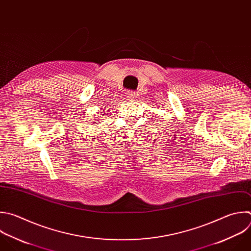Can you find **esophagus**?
<instances>
[{
  "label": "esophagus",
  "mask_w": 251,
  "mask_h": 251,
  "mask_svg": "<svg viewBox=\"0 0 251 251\" xmlns=\"http://www.w3.org/2000/svg\"><path fill=\"white\" fill-rule=\"evenodd\" d=\"M136 98H137V94H136V92H134V91H130V92H128V93H127V99H128V100H134V99H136Z\"/></svg>",
  "instance_id": "obj_1"
}]
</instances>
